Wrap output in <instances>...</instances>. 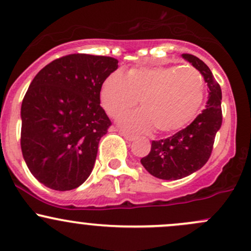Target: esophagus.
Wrapping results in <instances>:
<instances>
[{
  "label": "esophagus",
  "mask_w": 251,
  "mask_h": 251,
  "mask_svg": "<svg viewBox=\"0 0 251 251\" xmlns=\"http://www.w3.org/2000/svg\"><path fill=\"white\" fill-rule=\"evenodd\" d=\"M122 135L126 140V141H129V142L135 141V139H136V137L134 136V135H130V134H126V133H122Z\"/></svg>",
  "instance_id": "esophagus-1"
}]
</instances>
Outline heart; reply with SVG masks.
<instances>
[{"mask_svg":"<svg viewBox=\"0 0 251 251\" xmlns=\"http://www.w3.org/2000/svg\"><path fill=\"white\" fill-rule=\"evenodd\" d=\"M204 97L201 74L191 67H141L123 77L114 73L100 88V103L111 117L134 107L141 110L123 115L118 125L131 133L145 134L157 128L174 133L188 126L200 110Z\"/></svg>","mask_w":251,"mask_h":251,"instance_id":"1","label":"heart"}]
</instances>
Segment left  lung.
<instances>
[{
  "instance_id": "obj_1",
  "label": "left lung",
  "mask_w": 251,
  "mask_h": 251,
  "mask_svg": "<svg viewBox=\"0 0 251 251\" xmlns=\"http://www.w3.org/2000/svg\"><path fill=\"white\" fill-rule=\"evenodd\" d=\"M182 57L201 73L209 94L206 109L187 128L168 139L152 141L151 152L141 159L142 166L152 176L166 180L189 176L207 163L223 122L222 90L211 69L196 56L183 53Z\"/></svg>"
}]
</instances>
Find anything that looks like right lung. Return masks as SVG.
<instances>
[{"mask_svg": "<svg viewBox=\"0 0 251 251\" xmlns=\"http://www.w3.org/2000/svg\"><path fill=\"white\" fill-rule=\"evenodd\" d=\"M118 61L74 53L34 76L21 104V151L31 174L53 190L80 187L92 172L111 122L100 88Z\"/></svg>", "mask_w": 251, "mask_h": 251, "instance_id": "add662e5", "label": "right lung"}]
</instances>
